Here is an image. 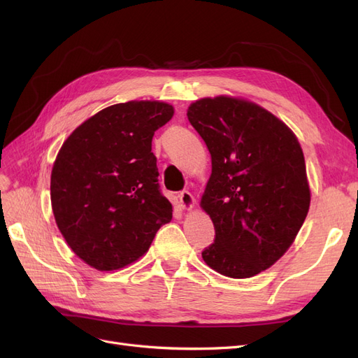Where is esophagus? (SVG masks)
<instances>
[{
    "instance_id": "34e87169",
    "label": "esophagus",
    "mask_w": 358,
    "mask_h": 358,
    "mask_svg": "<svg viewBox=\"0 0 358 358\" xmlns=\"http://www.w3.org/2000/svg\"><path fill=\"white\" fill-rule=\"evenodd\" d=\"M179 200H180L182 208L187 209V210L192 209L194 204H196V200H194L192 194L189 191H180L179 192Z\"/></svg>"
}]
</instances>
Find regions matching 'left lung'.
Listing matches in <instances>:
<instances>
[{
    "instance_id": "left-lung-1",
    "label": "left lung",
    "mask_w": 358,
    "mask_h": 358,
    "mask_svg": "<svg viewBox=\"0 0 358 358\" xmlns=\"http://www.w3.org/2000/svg\"><path fill=\"white\" fill-rule=\"evenodd\" d=\"M212 157L200 206L215 241L201 252L216 272L243 279L275 264L306 220L310 191L294 133L263 107L220 95L188 107Z\"/></svg>"
}]
</instances>
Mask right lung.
Masks as SVG:
<instances>
[{
	"mask_svg": "<svg viewBox=\"0 0 358 358\" xmlns=\"http://www.w3.org/2000/svg\"><path fill=\"white\" fill-rule=\"evenodd\" d=\"M173 113L161 101L113 104L76 128L59 149L52 210L73 252L91 267L109 272L131 264L170 222L152 137Z\"/></svg>",
	"mask_w": 358,
	"mask_h": 358,
	"instance_id": "obj_1",
	"label": "right lung"
}]
</instances>
